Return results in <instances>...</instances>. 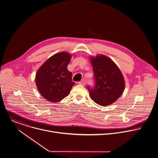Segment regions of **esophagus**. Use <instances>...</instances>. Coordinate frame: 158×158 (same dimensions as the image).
I'll return each mask as SVG.
<instances>
[{
  "label": "esophagus",
  "mask_w": 158,
  "mask_h": 158,
  "mask_svg": "<svg viewBox=\"0 0 158 158\" xmlns=\"http://www.w3.org/2000/svg\"><path fill=\"white\" fill-rule=\"evenodd\" d=\"M78 83L79 85H86V81H85V80H82V81H79V82H78Z\"/></svg>",
  "instance_id": "1"
}]
</instances>
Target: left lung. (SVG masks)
<instances>
[{"mask_svg":"<svg viewBox=\"0 0 158 158\" xmlns=\"http://www.w3.org/2000/svg\"><path fill=\"white\" fill-rule=\"evenodd\" d=\"M94 85L88 86L91 99L98 104L106 106L115 102L124 89L123 76L117 65L104 55L91 57Z\"/></svg>","mask_w":158,"mask_h":158,"instance_id":"left-lung-1","label":"left lung"}]
</instances>
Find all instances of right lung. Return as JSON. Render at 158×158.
Segmentation results:
<instances>
[{
	"label": "right lung",
	"instance_id": "obj_1",
	"mask_svg": "<svg viewBox=\"0 0 158 158\" xmlns=\"http://www.w3.org/2000/svg\"><path fill=\"white\" fill-rule=\"evenodd\" d=\"M70 59L69 53H57L38 70L35 83L40 93L47 100L57 102L70 94L75 85L72 80V73L67 70Z\"/></svg>",
	"mask_w": 158,
	"mask_h": 158
}]
</instances>
